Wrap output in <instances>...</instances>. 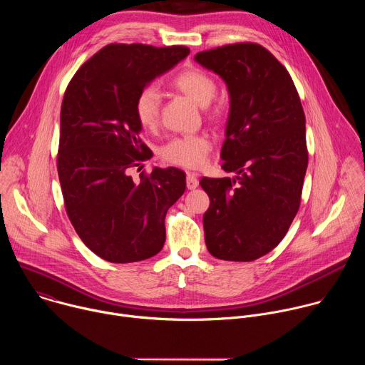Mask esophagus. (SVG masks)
I'll use <instances>...</instances> for the list:
<instances>
[{
  "label": "esophagus",
  "instance_id": "obj_1",
  "mask_svg": "<svg viewBox=\"0 0 365 365\" xmlns=\"http://www.w3.org/2000/svg\"><path fill=\"white\" fill-rule=\"evenodd\" d=\"M197 185H199V180H197L196 175L189 172V173L186 175V186H187V189H196Z\"/></svg>",
  "mask_w": 365,
  "mask_h": 365
}]
</instances>
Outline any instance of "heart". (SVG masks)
Returning <instances> with one entry per match:
<instances>
[{"label": "heart", "mask_w": 365, "mask_h": 365, "mask_svg": "<svg viewBox=\"0 0 365 365\" xmlns=\"http://www.w3.org/2000/svg\"><path fill=\"white\" fill-rule=\"evenodd\" d=\"M173 86L195 101L197 106L206 107L217 93L215 79L202 69L192 68L180 72L173 79ZM160 111V93L159 91L148 86L143 89L134 103V113L137 121L144 128H153L159 121ZM211 151V141L200 134L182 135L170 140L162 147L160 155L166 163L199 169L205 165L207 154Z\"/></svg>", "instance_id": "obj_1"}]
</instances>
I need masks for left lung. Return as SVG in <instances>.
Listing matches in <instances>:
<instances>
[{"instance_id": "obj_1", "label": "left lung", "mask_w": 365, "mask_h": 365, "mask_svg": "<svg viewBox=\"0 0 365 365\" xmlns=\"http://www.w3.org/2000/svg\"><path fill=\"white\" fill-rule=\"evenodd\" d=\"M195 61L220 75L230 92L221 150L231 178H202L210 196L205 242L214 257L252 262L284 238L307 169L306 120L286 68L257 43L199 51Z\"/></svg>"}]
</instances>
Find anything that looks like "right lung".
I'll return each instance as SVG.
<instances>
[{
	"label": "right lung",
	"instance_id": "obj_1",
	"mask_svg": "<svg viewBox=\"0 0 365 365\" xmlns=\"http://www.w3.org/2000/svg\"><path fill=\"white\" fill-rule=\"evenodd\" d=\"M189 53L186 46L113 43L85 62L66 88L58 153L65 207L83 244L110 263L158 254L168 210L186 189V175L176 168H154L138 180L130 170L151 158L140 138L137 95Z\"/></svg>",
	"mask_w": 365,
	"mask_h": 365
}]
</instances>
